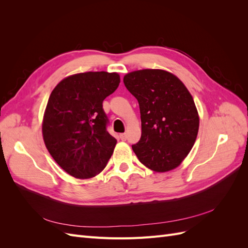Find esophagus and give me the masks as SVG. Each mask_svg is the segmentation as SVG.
Instances as JSON below:
<instances>
[{
	"mask_svg": "<svg viewBox=\"0 0 248 248\" xmlns=\"http://www.w3.org/2000/svg\"><path fill=\"white\" fill-rule=\"evenodd\" d=\"M120 139H121L122 140H126V139H127L126 133H122V134H120Z\"/></svg>",
	"mask_w": 248,
	"mask_h": 248,
	"instance_id": "1",
	"label": "esophagus"
}]
</instances>
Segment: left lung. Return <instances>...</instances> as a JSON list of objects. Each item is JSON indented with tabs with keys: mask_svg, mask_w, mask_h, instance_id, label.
Wrapping results in <instances>:
<instances>
[{
	"mask_svg": "<svg viewBox=\"0 0 248 248\" xmlns=\"http://www.w3.org/2000/svg\"><path fill=\"white\" fill-rule=\"evenodd\" d=\"M123 81L140 111L141 136L133 152L153 171L178 168L199 132L200 117L191 94L175 74L162 69L132 71Z\"/></svg>",
	"mask_w": 248,
	"mask_h": 248,
	"instance_id": "left-lung-1",
	"label": "left lung"
}]
</instances>
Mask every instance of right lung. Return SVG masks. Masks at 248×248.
<instances>
[{
    "label": "right lung",
    "instance_id": "1",
    "mask_svg": "<svg viewBox=\"0 0 248 248\" xmlns=\"http://www.w3.org/2000/svg\"><path fill=\"white\" fill-rule=\"evenodd\" d=\"M119 84L117 72L88 71L63 78L52 90L42 120L43 140L70 176H97L114 153L117 140L107 130L102 102Z\"/></svg>",
    "mask_w": 248,
    "mask_h": 248
}]
</instances>
